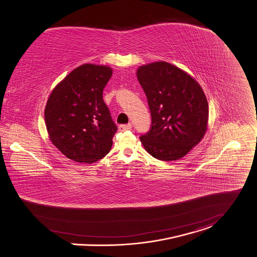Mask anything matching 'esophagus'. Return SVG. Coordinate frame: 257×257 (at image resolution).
Instances as JSON below:
<instances>
[{"label": "esophagus", "mask_w": 257, "mask_h": 257, "mask_svg": "<svg viewBox=\"0 0 257 257\" xmlns=\"http://www.w3.org/2000/svg\"><path fill=\"white\" fill-rule=\"evenodd\" d=\"M132 127H133V125H132L131 123H128V124H119V125H118V131H119V132L130 131V130H132Z\"/></svg>", "instance_id": "obj_1"}]
</instances>
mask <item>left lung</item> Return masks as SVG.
Instances as JSON below:
<instances>
[{"label":"left lung","instance_id":"8db88e82","mask_svg":"<svg viewBox=\"0 0 257 257\" xmlns=\"http://www.w3.org/2000/svg\"><path fill=\"white\" fill-rule=\"evenodd\" d=\"M137 76L152 118L149 133L140 137L144 149L162 161L183 158L207 131L209 109L202 87L187 71L167 62L140 66Z\"/></svg>","mask_w":257,"mask_h":257}]
</instances>
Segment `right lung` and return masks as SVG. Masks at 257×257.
<instances>
[{"label": "right lung", "mask_w": 257, "mask_h": 257, "mask_svg": "<svg viewBox=\"0 0 257 257\" xmlns=\"http://www.w3.org/2000/svg\"><path fill=\"white\" fill-rule=\"evenodd\" d=\"M112 74L109 66L81 65L48 98L44 116L49 139L74 162L94 163L111 150L117 128L103 100V89Z\"/></svg>", "instance_id": "add662e5"}]
</instances>
